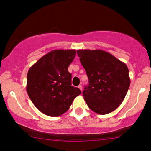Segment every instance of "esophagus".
<instances>
[{"instance_id": "1", "label": "esophagus", "mask_w": 151, "mask_h": 151, "mask_svg": "<svg viewBox=\"0 0 151 151\" xmlns=\"http://www.w3.org/2000/svg\"><path fill=\"white\" fill-rule=\"evenodd\" d=\"M78 88H79V89H80L81 91H82V86H81V85H79V86H78Z\"/></svg>"}]
</instances>
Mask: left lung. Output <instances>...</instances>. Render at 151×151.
I'll use <instances>...</instances> for the list:
<instances>
[{"label":"left lung","mask_w":151,"mask_h":151,"mask_svg":"<svg viewBox=\"0 0 151 151\" xmlns=\"http://www.w3.org/2000/svg\"><path fill=\"white\" fill-rule=\"evenodd\" d=\"M81 65L89 79L83 96L95 113L104 115L119 107L130 86L129 69L125 63L101 50H78Z\"/></svg>","instance_id":"1"}]
</instances>
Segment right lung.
I'll return each mask as SVG.
<instances>
[{
  "label": "right lung",
  "mask_w": 151,
  "mask_h": 151,
  "mask_svg": "<svg viewBox=\"0 0 151 151\" xmlns=\"http://www.w3.org/2000/svg\"><path fill=\"white\" fill-rule=\"evenodd\" d=\"M75 55V50H52L27 72V94L36 108L47 116L55 117L65 114L81 94L79 88L72 86V74L68 72Z\"/></svg>",
  "instance_id": "right-lung-1"
}]
</instances>
